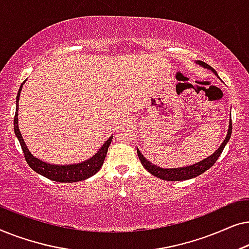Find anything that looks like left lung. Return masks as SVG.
<instances>
[{
    "label": "left lung",
    "instance_id": "8db88e82",
    "mask_svg": "<svg viewBox=\"0 0 249 249\" xmlns=\"http://www.w3.org/2000/svg\"><path fill=\"white\" fill-rule=\"evenodd\" d=\"M196 63H198L199 66H202L203 68H206L211 71H213L214 73H216V71L213 69L212 67L206 64L203 61H196ZM231 132H232V122H229V129H228V134L227 137L224 138V141L222 144L220 145V147L216 149V152H214L212 155H210L209 158L202 160V161L198 163H195L193 165H188L185 166V168H175V169H163V168H159L158 165L153 164L149 161L146 160L144 155L142 154L141 151L137 148V154L138 158L141 160L142 164L144 168L147 170V171L151 173V175L158 177V178L162 179V180H168V181H181V180H187V179H192L195 178V177L202 175L203 172H205L206 170H209L211 166H212L214 163L216 162V160L219 159V156L222 153L224 146L227 145V142H229V139L231 137Z\"/></svg>",
    "mask_w": 249,
    "mask_h": 249
}]
</instances>
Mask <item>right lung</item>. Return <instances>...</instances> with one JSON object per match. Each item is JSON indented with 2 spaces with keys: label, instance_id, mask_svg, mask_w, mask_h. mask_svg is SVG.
<instances>
[{
  "label": "right lung",
  "instance_id": "right-lung-1",
  "mask_svg": "<svg viewBox=\"0 0 249 249\" xmlns=\"http://www.w3.org/2000/svg\"><path fill=\"white\" fill-rule=\"evenodd\" d=\"M21 84L20 86V89L18 91V95H17V104H16V115H15V134L18 138V141L21 145L23 155H25V159L28 165L32 168L34 171L38 173V175H42L45 178L53 180V181L57 182H77L81 181V180L90 178L91 176H94L95 173L100 171V169L103 165V162L105 160V156L107 154L108 146H110L112 138L113 136H111L110 138L107 139V142H104L103 146L98 149V152L95 154L93 158L89 160H86V161L76 163V164H68V165H56V164H50V163L43 162L42 160L37 159L34 156L32 153L29 152L28 147H27L25 144V141H23L21 132L19 130L18 127V102H19V96L20 93H21V88L23 86Z\"/></svg>",
  "mask_w": 249,
  "mask_h": 249
}]
</instances>
